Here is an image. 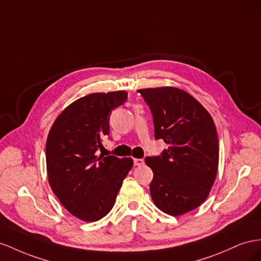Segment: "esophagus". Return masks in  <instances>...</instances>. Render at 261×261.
<instances>
[{
	"instance_id": "obj_1",
	"label": "esophagus",
	"mask_w": 261,
	"mask_h": 261,
	"mask_svg": "<svg viewBox=\"0 0 261 261\" xmlns=\"http://www.w3.org/2000/svg\"><path fill=\"white\" fill-rule=\"evenodd\" d=\"M144 164V160L143 159H135V165L136 166H141Z\"/></svg>"
}]
</instances>
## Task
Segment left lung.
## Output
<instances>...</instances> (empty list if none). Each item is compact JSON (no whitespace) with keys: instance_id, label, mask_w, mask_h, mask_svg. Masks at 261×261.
<instances>
[{"instance_id":"left-lung-1","label":"left lung","mask_w":261,"mask_h":261,"mask_svg":"<svg viewBox=\"0 0 261 261\" xmlns=\"http://www.w3.org/2000/svg\"><path fill=\"white\" fill-rule=\"evenodd\" d=\"M138 92L151 108L155 139L168 144L161 156L145 159L153 170L154 204L178 217L202 204L219 166V140L211 115L184 89L165 86Z\"/></svg>"}]
</instances>
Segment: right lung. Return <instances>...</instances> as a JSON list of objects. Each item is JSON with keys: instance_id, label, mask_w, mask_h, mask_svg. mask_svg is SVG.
Masks as SVG:
<instances>
[{"instance_id": "add662e5", "label": "right lung", "mask_w": 261, "mask_h": 261, "mask_svg": "<svg viewBox=\"0 0 261 261\" xmlns=\"http://www.w3.org/2000/svg\"><path fill=\"white\" fill-rule=\"evenodd\" d=\"M126 97L125 91L88 94L64 108L49 131V185L65 209L82 221L106 217L133 166L131 158L96 155L109 135L111 111Z\"/></svg>"}]
</instances>
